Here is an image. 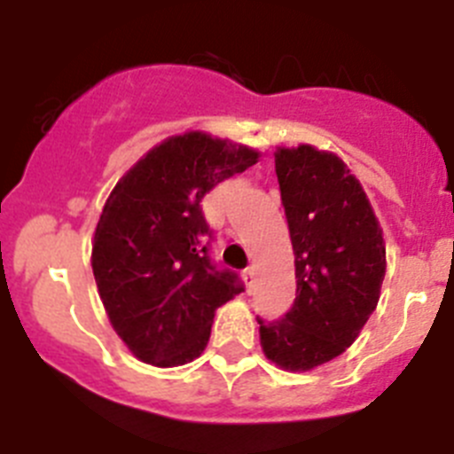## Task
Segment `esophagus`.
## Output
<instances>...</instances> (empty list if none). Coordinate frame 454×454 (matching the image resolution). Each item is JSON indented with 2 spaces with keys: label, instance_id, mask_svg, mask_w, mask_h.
I'll return each mask as SVG.
<instances>
[{
  "label": "esophagus",
  "instance_id": "obj_1",
  "mask_svg": "<svg viewBox=\"0 0 454 454\" xmlns=\"http://www.w3.org/2000/svg\"><path fill=\"white\" fill-rule=\"evenodd\" d=\"M254 268H247V270H243V279H246V286L252 288V284H254Z\"/></svg>",
  "mask_w": 454,
  "mask_h": 454
}]
</instances>
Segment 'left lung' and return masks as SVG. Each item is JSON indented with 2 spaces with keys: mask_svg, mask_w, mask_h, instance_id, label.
Wrapping results in <instances>:
<instances>
[{
  "mask_svg": "<svg viewBox=\"0 0 454 454\" xmlns=\"http://www.w3.org/2000/svg\"><path fill=\"white\" fill-rule=\"evenodd\" d=\"M275 170L295 254V302L259 320L263 355L282 371H314L346 352L380 302L387 246L359 179L334 152L277 147Z\"/></svg>",
  "mask_w": 454,
  "mask_h": 454,
  "instance_id": "1",
  "label": "left lung"
}]
</instances>
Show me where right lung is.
<instances>
[{
	"label": "right lung",
	"mask_w": 454,
	"mask_h": 454,
	"mask_svg": "<svg viewBox=\"0 0 454 454\" xmlns=\"http://www.w3.org/2000/svg\"><path fill=\"white\" fill-rule=\"evenodd\" d=\"M259 152L207 131L161 140L124 172L92 234V275L108 323L156 368L198 359L215 309L243 286L208 262L202 198L259 161Z\"/></svg>",
	"instance_id": "obj_1"
}]
</instances>
